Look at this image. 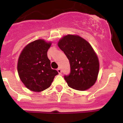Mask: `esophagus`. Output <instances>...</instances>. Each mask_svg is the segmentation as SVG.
Here are the masks:
<instances>
[{
    "instance_id": "1",
    "label": "esophagus",
    "mask_w": 123,
    "mask_h": 123,
    "mask_svg": "<svg viewBox=\"0 0 123 123\" xmlns=\"http://www.w3.org/2000/svg\"><path fill=\"white\" fill-rule=\"evenodd\" d=\"M57 72H58V73L59 74H61L62 73V70H61V68H59L58 69H57Z\"/></svg>"
}]
</instances>
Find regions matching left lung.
Instances as JSON below:
<instances>
[{"label":"left lung","mask_w":123,"mask_h":123,"mask_svg":"<svg viewBox=\"0 0 123 123\" xmlns=\"http://www.w3.org/2000/svg\"><path fill=\"white\" fill-rule=\"evenodd\" d=\"M58 46L69 61L71 73L64 79L71 88L85 91L95 84L99 62L91 44L77 35L68 34L58 42Z\"/></svg>","instance_id":"obj_1"}]
</instances>
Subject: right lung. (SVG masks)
<instances>
[{
    "label": "right lung",
    "instance_id": "add662e5",
    "mask_svg": "<svg viewBox=\"0 0 123 123\" xmlns=\"http://www.w3.org/2000/svg\"><path fill=\"white\" fill-rule=\"evenodd\" d=\"M51 42L38 39L28 44L18 57L17 71L20 80L29 90L41 92L49 87L57 71L50 67L47 50Z\"/></svg>",
    "mask_w": 123,
    "mask_h": 123
}]
</instances>
